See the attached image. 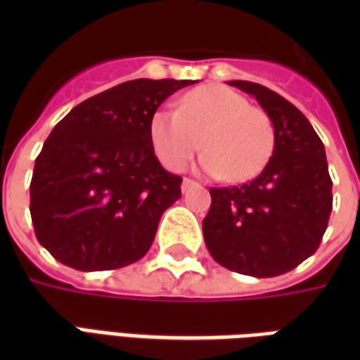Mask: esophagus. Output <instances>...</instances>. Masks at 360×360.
Returning <instances> with one entry per match:
<instances>
[{
    "label": "esophagus",
    "instance_id": "esophagus-1",
    "mask_svg": "<svg viewBox=\"0 0 360 360\" xmlns=\"http://www.w3.org/2000/svg\"><path fill=\"white\" fill-rule=\"evenodd\" d=\"M196 187V183L193 179H183V185H181V188H183V193H187L188 188Z\"/></svg>",
    "mask_w": 360,
    "mask_h": 360
}]
</instances>
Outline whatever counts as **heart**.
<instances>
[{
    "mask_svg": "<svg viewBox=\"0 0 360 360\" xmlns=\"http://www.w3.org/2000/svg\"><path fill=\"white\" fill-rule=\"evenodd\" d=\"M148 136L169 172L185 169L202 139L206 152L198 162L200 172L229 183L252 179L274 150L271 119L243 94L219 84L191 90L179 100L177 111H154Z\"/></svg>",
    "mask_w": 360,
    "mask_h": 360,
    "instance_id": "b5f03b06",
    "label": "heart"
}]
</instances>
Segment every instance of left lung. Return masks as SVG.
I'll list each match as a JSON object with an SVG mask.
<instances>
[{
    "instance_id": "left-lung-1",
    "label": "left lung",
    "mask_w": 360,
    "mask_h": 360,
    "mask_svg": "<svg viewBox=\"0 0 360 360\" xmlns=\"http://www.w3.org/2000/svg\"><path fill=\"white\" fill-rule=\"evenodd\" d=\"M229 84L255 96L271 119L274 152L257 179L210 188L204 243L227 270L274 278L312 257L324 237L333 200L326 150L309 119L283 96L257 82Z\"/></svg>"
}]
</instances>
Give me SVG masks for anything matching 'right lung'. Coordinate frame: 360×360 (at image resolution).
Here are the masks:
<instances>
[{"label":"right lung","mask_w":360,"mask_h":360,"mask_svg":"<svg viewBox=\"0 0 360 360\" xmlns=\"http://www.w3.org/2000/svg\"><path fill=\"white\" fill-rule=\"evenodd\" d=\"M195 81L136 79L84 100L53 127L30 181L38 243L81 271L141 260L160 218L181 198L150 144L152 113Z\"/></svg>","instance_id":"obj_1"}]
</instances>
